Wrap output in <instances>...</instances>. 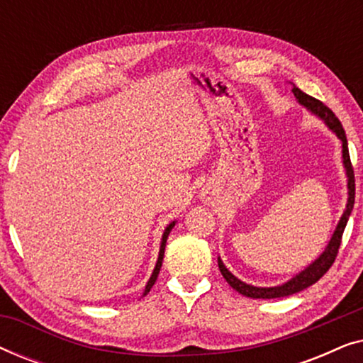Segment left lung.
I'll return each instance as SVG.
<instances>
[{"instance_id": "left-lung-1", "label": "left lung", "mask_w": 363, "mask_h": 363, "mask_svg": "<svg viewBox=\"0 0 363 363\" xmlns=\"http://www.w3.org/2000/svg\"><path fill=\"white\" fill-rule=\"evenodd\" d=\"M291 86H292V94H294L296 101L299 102L306 111H309L312 116L319 117L320 121L329 127V130L334 132L335 137L342 142V163H344L345 177H347V205H345L344 213H342L339 223H337L334 235H332L330 241L327 242L325 250L320 252L317 259L312 261L311 264L304 267L301 272H297L296 276H292L289 281L284 282V284H279L274 287H259V286L247 284V282L238 279V277L225 266V262L221 261V257L218 256V267H220L221 274L226 279L228 284H230L235 291L240 292V294L251 297V299H276V297H287V296L296 294V292L304 291L306 287L315 284V282L319 281L327 271H329V267L334 264L337 252H339L342 235H344L347 221H349L350 213L354 210V203H355V177H354V168H352V163H350L349 143H347L344 127H342L340 121L335 117V113L332 112L329 107L324 106L320 101H317V99L307 96L306 92H302L301 89L296 87L292 82Z\"/></svg>"}]
</instances>
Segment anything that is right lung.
I'll return each instance as SVG.
<instances>
[{"mask_svg": "<svg viewBox=\"0 0 363 363\" xmlns=\"http://www.w3.org/2000/svg\"><path fill=\"white\" fill-rule=\"evenodd\" d=\"M175 225H177V221H172L170 225H168V226L165 228V231H163V235H162V242H160V251H158V259H157V264H155V267H153V272H152L150 279L147 281L145 289H143V294H142V296H147L148 292H150L152 286L155 284V281H157V277H158V272H160V267H162V262H163V255H165V246H167L168 235H170V231L173 230V226H175Z\"/></svg>", "mask_w": 363, "mask_h": 363, "instance_id": "1", "label": "right lung"}]
</instances>
